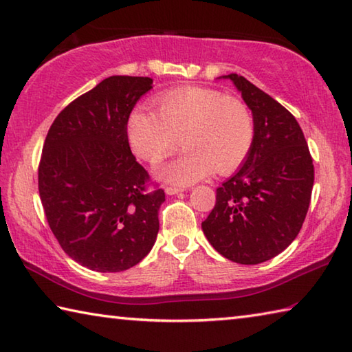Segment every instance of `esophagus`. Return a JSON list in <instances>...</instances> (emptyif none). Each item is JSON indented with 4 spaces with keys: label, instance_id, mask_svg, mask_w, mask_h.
I'll list each match as a JSON object with an SVG mask.
<instances>
[{
    "label": "esophagus",
    "instance_id": "34e87169",
    "mask_svg": "<svg viewBox=\"0 0 352 352\" xmlns=\"http://www.w3.org/2000/svg\"><path fill=\"white\" fill-rule=\"evenodd\" d=\"M164 190H166V194H168V195H175V194L183 192V189H180V188H172V186H168Z\"/></svg>",
    "mask_w": 352,
    "mask_h": 352
}]
</instances>
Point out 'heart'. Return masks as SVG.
I'll return each instance as SVG.
<instances>
[{"instance_id":"1","label":"heart","mask_w":352,"mask_h":352,"mask_svg":"<svg viewBox=\"0 0 352 352\" xmlns=\"http://www.w3.org/2000/svg\"><path fill=\"white\" fill-rule=\"evenodd\" d=\"M157 113L135 109L126 124L133 153L158 163L175 151L184 152L157 169L162 180L188 186L217 174H230L245 162L254 141V122L241 99L206 87H182L155 98Z\"/></svg>"}]
</instances>
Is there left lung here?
<instances>
[{"instance_id": "8db88e82", "label": "left lung", "mask_w": 352, "mask_h": 352, "mask_svg": "<svg viewBox=\"0 0 352 352\" xmlns=\"http://www.w3.org/2000/svg\"><path fill=\"white\" fill-rule=\"evenodd\" d=\"M252 110L254 141L245 162L216 190L201 222L211 245L237 264H261L284 252L300 233L311 204L314 164L305 133L289 110L237 74Z\"/></svg>"}]
</instances>
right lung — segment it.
Wrapping results in <instances>:
<instances>
[{"label":"right lung","instance_id":"obj_1","mask_svg":"<svg viewBox=\"0 0 352 352\" xmlns=\"http://www.w3.org/2000/svg\"><path fill=\"white\" fill-rule=\"evenodd\" d=\"M151 77L111 76L54 119L38 166L46 220L63 252L96 272H122L151 252L164 190L130 151L126 124Z\"/></svg>","mask_w":352,"mask_h":352}]
</instances>
